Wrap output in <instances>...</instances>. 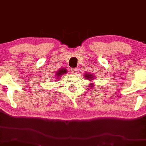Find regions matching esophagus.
I'll list each match as a JSON object with an SVG mask.
<instances>
[{"mask_svg":"<svg viewBox=\"0 0 146 146\" xmlns=\"http://www.w3.org/2000/svg\"><path fill=\"white\" fill-rule=\"evenodd\" d=\"M71 73H73V74H76V73H77V67L71 68Z\"/></svg>","mask_w":146,"mask_h":146,"instance_id":"obj_1","label":"esophagus"}]
</instances>
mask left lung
I'll return each mask as SVG.
<instances>
[{"instance_id":"left-lung-1","label":"left lung","mask_w":146,"mask_h":146,"mask_svg":"<svg viewBox=\"0 0 146 146\" xmlns=\"http://www.w3.org/2000/svg\"><path fill=\"white\" fill-rule=\"evenodd\" d=\"M85 77H87V78H88V79L89 78V77H90V76H91V75H89V74H88V75L85 74Z\"/></svg>"}]
</instances>
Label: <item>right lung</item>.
I'll return each instance as SVG.
<instances>
[{
    "instance_id": "add662e5",
    "label": "right lung",
    "mask_w": 146,
    "mask_h": 146,
    "mask_svg": "<svg viewBox=\"0 0 146 146\" xmlns=\"http://www.w3.org/2000/svg\"><path fill=\"white\" fill-rule=\"evenodd\" d=\"M66 72H67V70L66 69H60L59 72H57V75L56 76H60L61 74H64V73H65Z\"/></svg>"
}]
</instances>
